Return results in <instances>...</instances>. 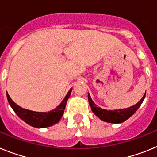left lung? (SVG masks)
Returning <instances> with one entry per match:
<instances>
[{"label": "left lung", "mask_w": 157, "mask_h": 157, "mask_svg": "<svg viewBox=\"0 0 157 157\" xmlns=\"http://www.w3.org/2000/svg\"><path fill=\"white\" fill-rule=\"evenodd\" d=\"M145 94H146V92L144 93V96L141 98V100L137 104L133 105L130 107H128V108L114 110V111H107V110H104V109L97 107V105L94 103V102L92 100L89 94H88V102H89V105L92 112L101 120H103L104 122H110V123H121V122H125L126 120L130 118L137 111V110L141 106L144 97H145Z\"/></svg>", "instance_id": "1"}]
</instances>
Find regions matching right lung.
<instances>
[{
  "label": "right lung",
  "mask_w": 157,
  "mask_h": 157,
  "mask_svg": "<svg viewBox=\"0 0 157 157\" xmlns=\"http://www.w3.org/2000/svg\"><path fill=\"white\" fill-rule=\"evenodd\" d=\"M71 92H72V88L69 90L67 95H65V99L62 100V103L55 109L49 112H36V111H29L27 109L22 108L11 99L8 92H7V98H8L9 105L15 111V113L26 123H28V125L33 127L45 128L53 126L59 122L63 115L64 110L66 106L68 99L70 96Z\"/></svg>",
  "instance_id": "add662e5"
}]
</instances>
